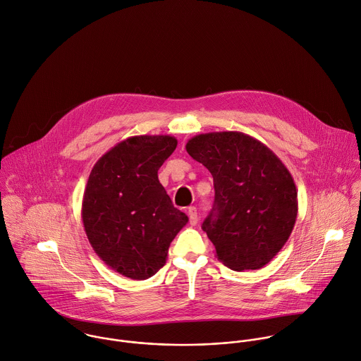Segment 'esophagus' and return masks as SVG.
I'll return each mask as SVG.
<instances>
[{"label":"esophagus","instance_id":"1","mask_svg":"<svg viewBox=\"0 0 361 361\" xmlns=\"http://www.w3.org/2000/svg\"><path fill=\"white\" fill-rule=\"evenodd\" d=\"M187 214H188V218H190V225L191 226H195L198 224V212H197V208L195 207H190L187 209Z\"/></svg>","mask_w":361,"mask_h":361}]
</instances>
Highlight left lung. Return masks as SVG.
<instances>
[{"label":"left lung","instance_id":"8db88e82","mask_svg":"<svg viewBox=\"0 0 361 361\" xmlns=\"http://www.w3.org/2000/svg\"><path fill=\"white\" fill-rule=\"evenodd\" d=\"M185 149L214 177L215 202L202 229L218 260L235 271L264 267L295 225L291 173L271 149L242 132L201 133Z\"/></svg>","mask_w":361,"mask_h":361}]
</instances>
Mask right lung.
Returning a JSON list of instances; mask_svg holds the SVG:
<instances>
[{"instance_id":"add662e5","label":"right lung","mask_w":361,"mask_h":361,"mask_svg":"<svg viewBox=\"0 0 361 361\" xmlns=\"http://www.w3.org/2000/svg\"><path fill=\"white\" fill-rule=\"evenodd\" d=\"M176 147L174 136H132L99 157L90 173L81 205L84 231L98 257L128 279L154 276L188 222L157 177Z\"/></svg>"}]
</instances>
